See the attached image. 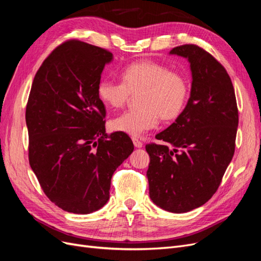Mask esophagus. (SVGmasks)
I'll return each instance as SVG.
<instances>
[{"label":"esophagus","instance_id":"1","mask_svg":"<svg viewBox=\"0 0 261 261\" xmlns=\"http://www.w3.org/2000/svg\"><path fill=\"white\" fill-rule=\"evenodd\" d=\"M133 143H134V146H135L136 148H143V147H144L143 143H141L140 140H138V139L135 138V137H133Z\"/></svg>","mask_w":261,"mask_h":261}]
</instances>
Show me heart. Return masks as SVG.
Listing matches in <instances>:
<instances>
[{"mask_svg": "<svg viewBox=\"0 0 261 261\" xmlns=\"http://www.w3.org/2000/svg\"><path fill=\"white\" fill-rule=\"evenodd\" d=\"M122 83L101 80L97 86L99 100L107 108L123 107L132 94L138 96L137 110L124 112L110 122V128L133 137H140L162 120L176 118L185 107L187 82L179 73L150 60L133 63L121 73Z\"/></svg>", "mask_w": 261, "mask_h": 261, "instance_id": "1", "label": "heart"}]
</instances>
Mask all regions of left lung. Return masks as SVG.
Returning <instances> with one entry per match:
<instances>
[{"label": "left lung", "mask_w": 261, "mask_h": 261, "mask_svg": "<svg viewBox=\"0 0 261 261\" xmlns=\"http://www.w3.org/2000/svg\"><path fill=\"white\" fill-rule=\"evenodd\" d=\"M192 72L191 96L174 123L149 144L150 198L173 213L192 211L217 192L232 161L239 111L231 78L207 51L194 44L173 48Z\"/></svg>", "instance_id": "1"}]
</instances>
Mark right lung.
Instances as JSON below:
<instances>
[{
	"mask_svg": "<svg viewBox=\"0 0 261 261\" xmlns=\"http://www.w3.org/2000/svg\"><path fill=\"white\" fill-rule=\"evenodd\" d=\"M112 61L96 45L61 44L37 72L26 108L30 167L48 198L77 215L105 206L113 173L134 151L127 135L106 133L97 86Z\"/></svg>",
	"mask_w": 261,
	"mask_h": 261,
	"instance_id": "obj_1",
	"label": "right lung"
}]
</instances>
